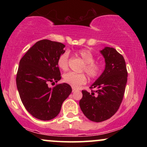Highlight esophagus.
<instances>
[{
	"instance_id": "obj_1",
	"label": "esophagus",
	"mask_w": 147,
	"mask_h": 147,
	"mask_svg": "<svg viewBox=\"0 0 147 147\" xmlns=\"http://www.w3.org/2000/svg\"><path fill=\"white\" fill-rule=\"evenodd\" d=\"M72 92H75V91L77 90V89L75 88H72Z\"/></svg>"
}]
</instances>
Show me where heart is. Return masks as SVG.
<instances>
[{
    "label": "heart",
    "instance_id": "heart-1",
    "mask_svg": "<svg viewBox=\"0 0 147 147\" xmlns=\"http://www.w3.org/2000/svg\"><path fill=\"white\" fill-rule=\"evenodd\" d=\"M79 55L85 62L82 70L86 72L87 75L92 79H96L101 75L102 66L98 63L95 62V57L90 50L84 49L77 52ZM69 54L67 52H63L59 57L57 59V65L61 70L65 71L68 69ZM65 83L69 84L73 88H78L85 84L87 82V77L85 74H77L75 72H68L63 76Z\"/></svg>",
    "mask_w": 147,
    "mask_h": 147
}]
</instances>
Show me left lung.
Returning a JSON list of instances; mask_svg holds the SVG:
<instances>
[{
  "instance_id": "left-lung-1",
  "label": "left lung",
  "mask_w": 147,
  "mask_h": 147,
  "mask_svg": "<svg viewBox=\"0 0 147 147\" xmlns=\"http://www.w3.org/2000/svg\"><path fill=\"white\" fill-rule=\"evenodd\" d=\"M105 59V70L90 87L82 90L81 110L88 119L101 122L112 117L122 102L127 82L125 60L115 49L106 47L100 51ZM95 88V91L92 89Z\"/></svg>"
}]
</instances>
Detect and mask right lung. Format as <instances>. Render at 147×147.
Returning <instances> with one entry per match:
<instances>
[{
	"label": "right lung",
	"instance_id": "add662e5",
	"mask_svg": "<svg viewBox=\"0 0 147 147\" xmlns=\"http://www.w3.org/2000/svg\"><path fill=\"white\" fill-rule=\"evenodd\" d=\"M65 45L43 39L36 42L20 60L16 86L25 109L33 117L50 120L58 115L62 104L72 92L68 84L50 88L61 79L57 59Z\"/></svg>",
	"mask_w": 147,
	"mask_h": 147
}]
</instances>
